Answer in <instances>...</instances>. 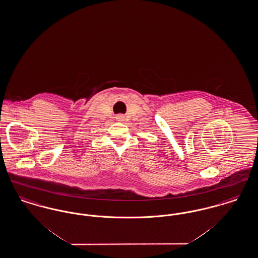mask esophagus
I'll use <instances>...</instances> for the list:
<instances>
[{
	"mask_svg": "<svg viewBox=\"0 0 258 258\" xmlns=\"http://www.w3.org/2000/svg\"><path fill=\"white\" fill-rule=\"evenodd\" d=\"M122 118H123V117H121V118H119V119H122Z\"/></svg>",
	"mask_w": 258,
	"mask_h": 258,
	"instance_id": "1",
	"label": "esophagus"
}]
</instances>
